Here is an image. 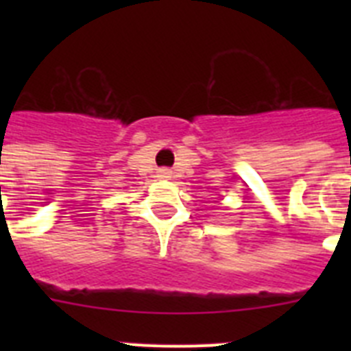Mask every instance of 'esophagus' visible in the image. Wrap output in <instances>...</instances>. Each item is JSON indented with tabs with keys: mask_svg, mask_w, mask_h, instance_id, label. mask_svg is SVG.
<instances>
[{
	"mask_svg": "<svg viewBox=\"0 0 351 351\" xmlns=\"http://www.w3.org/2000/svg\"><path fill=\"white\" fill-rule=\"evenodd\" d=\"M170 176H172V173H170V170H167V169L160 170V178H163V179H169Z\"/></svg>",
	"mask_w": 351,
	"mask_h": 351,
	"instance_id": "esophagus-1",
	"label": "esophagus"
}]
</instances>
